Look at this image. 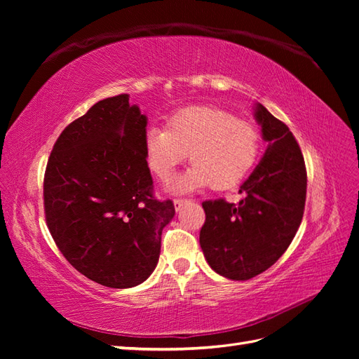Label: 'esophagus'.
Returning a JSON list of instances; mask_svg holds the SVG:
<instances>
[{"instance_id": "obj_1", "label": "esophagus", "mask_w": 359, "mask_h": 359, "mask_svg": "<svg viewBox=\"0 0 359 359\" xmlns=\"http://www.w3.org/2000/svg\"><path fill=\"white\" fill-rule=\"evenodd\" d=\"M190 201H187V199H175L173 201V206H175V210L177 211H180L184 205H187Z\"/></svg>"}]
</instances>
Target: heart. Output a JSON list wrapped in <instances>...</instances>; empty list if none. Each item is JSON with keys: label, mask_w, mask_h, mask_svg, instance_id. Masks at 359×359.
Returning <instances> with one entry per match:
<instances>
[{"label": "heart", "mask_w": 359, "mask_h": 359, "mask_svg": "<svg viewBox=\"0 0 359 359\" xmlns=\"http://www.w3.org/2000/svg\"><path fill=\"white\" fill-rule=\"evenodd\" d=\"M149 170L166 181L187 157L193 166L172 189L190 191L211 186H238L253 169L260 151L257 128L233 114L212 106H191L173 114L166 128L151 127L144 140Z\"/></svg>", "instance_id": "heart-1"}]
</instances>
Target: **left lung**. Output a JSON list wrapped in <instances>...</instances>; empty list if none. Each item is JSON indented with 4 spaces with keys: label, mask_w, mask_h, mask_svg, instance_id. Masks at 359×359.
<instances>
[{
    "label": "left lung",
    "mask_w": 359,
    "mask_h": 359,
    "mask_svg": "<svg viewBox=\"0 0 359 359\" xmlns=\"http://www.w3.org/2000/svg\"><path fill=\"white\" fill-rule=\"evenodd\" d=\"M266 151L240 187L244 199L202 203L199 243L208 265L226 278L250 280L273 266L295 236L307 193L306 163L289 127L255 104Z\"/></svg>",
    "instance_id": "1"
}]
</instances>
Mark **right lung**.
Instances as JSON below:
<instances>
[{
	"instance_id": "right-lung-1",
	"label": "right lung",
	"mask_w": 359,
	"mask_h": 359,
	"mask_svg": "<svg viewBox=\"0 0 359 359\" xmlns=\"http://www.w3.org/2000/svg\"><path fill=\"white\" fill-rule=\"evenodd\" d=\"M128 94L97 102L62 130L43 182L49 232L70 265L95 283L137 286L157 266L172 201L153 196L148 118Z\"/></svg>"
}]
</instances>
